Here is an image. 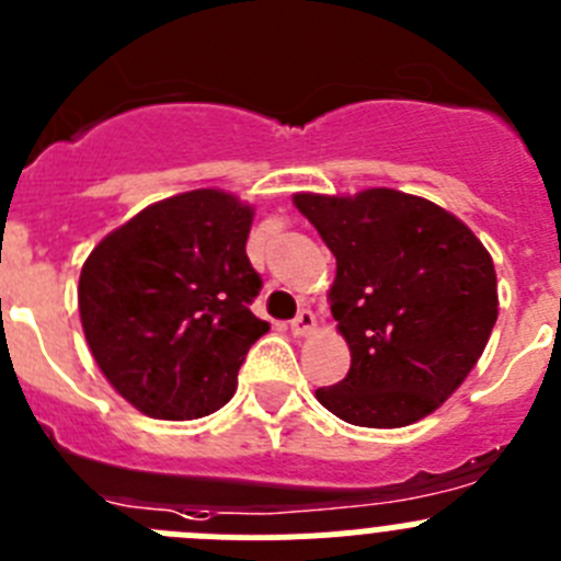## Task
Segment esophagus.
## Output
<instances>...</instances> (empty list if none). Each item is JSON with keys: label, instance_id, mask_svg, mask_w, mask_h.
<instances>
[{"label": "esophagus", "instance_id": "esophagus-1", "mask_svg": "<svg viewBox=\"0 0 561 561\" xmlns=\"http://www.w3.org/2000/svg\"><path fill=\"white\" fill-rule=\"evenodd\" d=\"M289 328H291V333H295V336H308V333H311L317 328V320H314V314L308 311V308H302L300 314H297L295 320H291Z\"/></svg>", "mask_w": 561, "mask_h": 561}]
</instances>
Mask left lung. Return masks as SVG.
<instances>
[{
    "label": "left lung",
    "instance_id": "1",
    "mask_svg": "<svg viewBox=\"0 0 561 561\" xmlns=\"http://www.w3.org/2000/svg\"><path fill=\"white\" fill-rule=\"evenodd\" d=\"M295 205L336 255L328 300L351 347V373L317 389V400L364 428L428 417L461 387L495 328L486 247L454 214L394 188L306 192Z\"/></svg>",
    "mask_w": 561,
    "mask_h": 561
}]
</instances>
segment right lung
<instances>
[{"instance_id":"add662e5","label":"right lung","mask_w":561,"mask_h":561,"mask_svg":"<svg viewBox=\"0 0 561 561\" xmlns=\"http://www.w3.org/2000/svg\"><path fill=\"white\" fill-rule=\"evenodd\" d=\"M255 208L194 188L138 210L80 272L85 342L116 392L156 420L222 409L270 322L250 311L261 277L247 259Z\"/></svg>"}]
</instances>
